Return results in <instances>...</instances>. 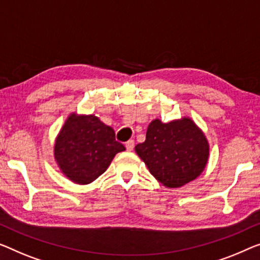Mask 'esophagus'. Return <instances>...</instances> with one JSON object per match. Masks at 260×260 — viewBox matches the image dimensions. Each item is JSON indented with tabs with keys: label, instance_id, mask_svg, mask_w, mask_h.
<instances>
[{
	"label": "esophagus",
	"instance_id": "34e87169",
	"mask_svg": "<svg viewBox=\"0 0 260 260\" xmlns=\"http://www.w3.org/2000/svg\"><path fill=\"white\" fill-rule=\"evenodd\" d=\"M125 146H126V149L128 150V152H132V150H133V148H134V141L128 140L125 143Z\"/></svg>",
	"mask_w": 260,
	"mask_h": 260
}]
</instances>
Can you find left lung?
Returning <instances> with one entry per match:
<instances>
[{"instance_id": "1", "label": "left lung", "mask_w": 260, "mask_h": 260, "mask_svg": "<svg viewBox=\"0 0 260 260\" xmlns=\"http://www.w3.org/2000/svg\"><path fill=\"white\" fill-rule=\"evenodd\" d=\"M209 152L207 137L189 117L167 123L154 119L145 142L135 146L150 174L167 188H180L197 179L207 167Z\"/></svg>"}]
</instances>
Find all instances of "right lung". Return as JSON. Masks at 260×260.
Wrapping results in <instances>:
<instances>
[{
	"label": "right lung",
	"mask_w": 260,
	"mask_h": 260,
	"mask_svg": "<svg viewBox=\"0 0 260 260\" xmlns=\"http://www.w3.org/2000/svg\"><path fill=\"white\" fill-rule=\"evenodd\" d=\"M126 148L94 114L71 113L53 145V157L63 175L76 184H90L106 172L115 155Z\"/></svg>",
	"instance_id": "obj_1"
}]
</instances>
